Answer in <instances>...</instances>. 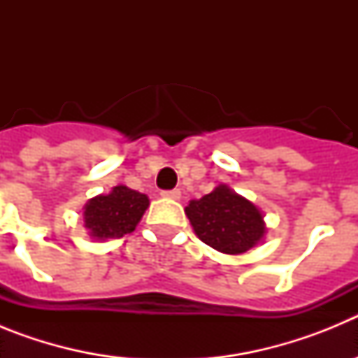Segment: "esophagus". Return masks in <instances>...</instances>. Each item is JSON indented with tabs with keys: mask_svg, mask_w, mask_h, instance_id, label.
<instances>
[{
	"mask_svg": "<svg viewBox=\"0 0 358 358\" xmlns=\"http://www.w3.org/2000/svg\"><path fill=\"white\" fill-rule=\"evenodd\" d=\"M164 199H172V201H179L181 199V192L179 189H169V192H161Z\"/></svg>",
	"mask_w": 358,
	"mask_h": 358,
	"instance_id": "1",
	"label": "esophagus"
}]
</instances>
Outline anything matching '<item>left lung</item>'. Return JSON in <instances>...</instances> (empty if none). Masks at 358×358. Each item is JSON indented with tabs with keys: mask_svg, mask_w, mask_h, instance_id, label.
<instances>
[{
	"mask_svg": "<svg viewBox=\"0 0 358 358\" xmlns=\"http://www.w3.org/2000/svg\"><path fill=\"white\" fill-rule=\"evenodd\" d=\"M186 217L202 242L224 255H242L267 233L264 213L249 199L227 185H218L211 194L189 201Z\"/></svg>",
	"mask_w": 358,
	"mask_h": 358,
	"instance_id": "8db88e82",
	"label": "left lung"
}]
</instances>
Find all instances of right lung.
<instances>
[{
    "label": "right lung",
    "mask_w": 358,
    "mask_h": 358,
    "mask_svg": "<svg viewBox=\"0 0 358 358\" xmlns=\"http://www.w3.org/2000/svg\"><path fill=\"white\" fill-rule=\"evenodd\" d=\"M148 197L125 185H118L109 194L90 199L84 206V227L93 240L122 238L136 229L147 211Z\"/></svg>",
    "instance_id": "add662e5"
}]
</instances>
